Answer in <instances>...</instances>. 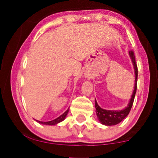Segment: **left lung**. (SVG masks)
<instances>
[{
	"instance_id": "obj_1",
	"label": "left lung",
	"mask_w": 158,
	"mask_h": 158,
	"mask_svg": "<svg viewBox=\"0 0 158 158\" xmlns=\"http://www.w3.org/2000/svg\"><path fill=\"white\" fill-rule=\"evenodd\" d=\"M129 56H130L131 62H132L134 69H135V87H134V90L131 95V99L128 103V106L123 110H118V111H111V110H106L101 108L97 103V101L95 98V108H96V115L101 124L106 126H113L116 125L124 120L126 116L128 115L129 111L131 109V106L133 105L134 100H135V96L137 91V75H138V70L137 65L136 64L135 57L134 52L132 50L129 52Z\"/></svg>"
}]
</instances>
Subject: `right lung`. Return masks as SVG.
Returning a JSON list of instances; mask_svg holds the SVG:
<instances>
[{
    "label": "right lung",
    "mask_w": 158,
    "mask_h": 158,
    "mask_svg": "<svg viewBox=\"0 0 158 158\" xmlns=\"http://www.w3.org/2000/svg\"><path fill=\"white\" fill-rule=\"evenodd\" d=\"M69 111V109L67 110V111L64 112V114H62L61 116H60L59 117H57V118H55V119H54L52 121H49V122H40V121L38 120H36V122L40 123V124H46V125H55V124H57L58 123L61 122L63 121L64 118H65L66 116L68 115V113Z\"/></svg>",
    "instance_id": "1"
}]
</instances>
